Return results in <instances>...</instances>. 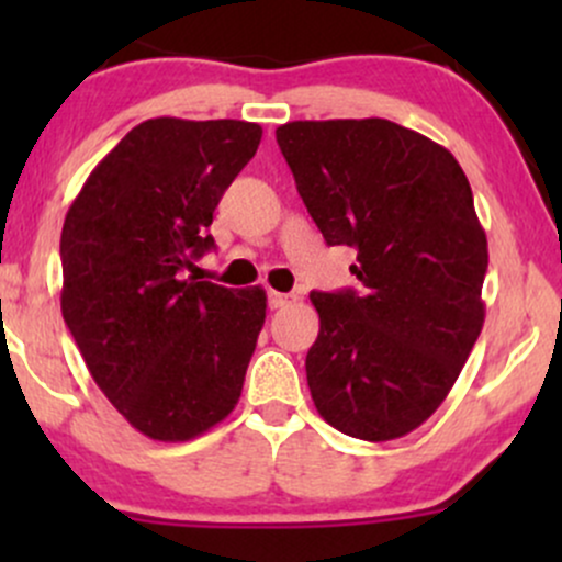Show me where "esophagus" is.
I'll list each match as a JSON object with an SVG mask.
<instances>
[{"mask_svg":"<svg viewBox=\"0 0 562 562\" xmlns=\"http://www.w3.org/2000/svg\"><path fill=\"white\" fill-rule=\"evenodd\" d=\"M293 301H295V295L269 290V308H282V306H288V303H293Z\"/></svg>","mask_w":562,"mask_h":562,"instance_id":"1","label":"esophagus"}]
</instances>
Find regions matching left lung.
I'll use <instances>...</instances> for the list:
<instances>
[{
    "label": "left lung",
    "mask_w": 562,
    "mask_h": 562,
    "mask_svg": "<svg viewBox=\"0 0 562 562\" xmlns=\"http://www.w3.org/2000/svg\"><path fill=\"white\" fill-rule=\"evenodd\" d=\"M277 145L327 245L357 248L359 290L312 293L314 406L340 434L420 428L483 327L486 232L447 147L385 119L290 121Z\"/></svg>",
    "instance_id": "obj_1"
}]
</instances>
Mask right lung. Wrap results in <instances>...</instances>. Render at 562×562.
Masks as SVG:
<instances>
[{"instance_id":"right-lung-1","label":"right lung","mask_w":562,"mask_h":562,"mask_svg":"<svg viewBox=\"0 0 562 562\" xmlns=\"http://www.w3.org/2000/svg\"><path fill=\"white\" fill-rule=\"evenodd\" d=\"M259 142L248 121H142L66 214L63 319L108 402L156 441L205 434L240 398L267 293L184 269L214 248L218 200Z\"/></svg>"}]
</instances>
